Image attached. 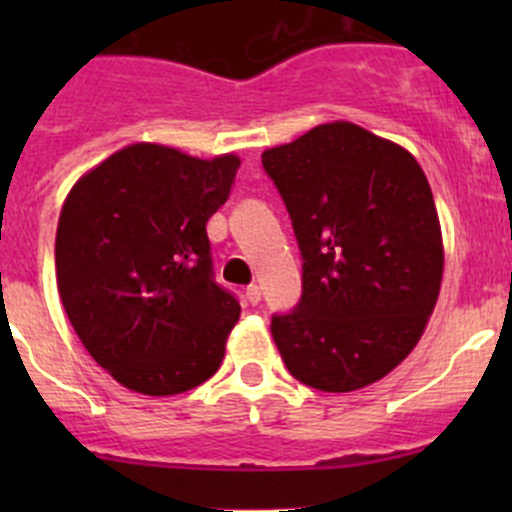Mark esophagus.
<instances>
[{"label":"esophagus","mask_w":512,"mask_h":512,"mask_svg":"<svg viewBox=\"0 0 512 512\" xmlns=\"http://www.w3.org/2000/svg\"><path fill=\"white\" fill-rule=\"evenodd\" d=\"M245 297H247V302H250V304H257V302H260V299H262L260 287H257V285H250V287H247Z\"/></svg>","instance_id":"obj_1"}]
</instances>
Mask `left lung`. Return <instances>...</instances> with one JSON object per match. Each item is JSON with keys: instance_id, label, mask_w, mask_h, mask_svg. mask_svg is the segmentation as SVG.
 <instances>
[{"instance_id": "8db88e82", "label": "left lung", "mask_w": 512, "mask_h": 512, "mask_svg": "<svg viewBox=\"0 0 512 512\" xmlns=\"http://www.w3.org/2000/svg\"><path fill=\"white\" fill-rule=\"evenodd\" d=\"M302 250V299L272 317L289 374L347 394L384 379L421 339L443 280L431 185L399 143L349 121L267 148Z\"/></svg>"}]
</instances>
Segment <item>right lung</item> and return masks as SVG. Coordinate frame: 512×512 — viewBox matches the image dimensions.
<instances>
[{"mask_svg": "<svg viewBox=\"0 0 512 512\" xmlns=\"http://www.w3.org/2000/svg\"><path fill=\"white\" fill-rule=\"evenodd\" d=\"M235 153L131 143L86 170L56 227V282L86 352L126 389L175 396L220 369L240 304L213 282L208 220Z\"/></svg>", "mask_w": 512, "mask_h": 512, "instance_id": "add662e5", "label": "right lung"}]
</instances>
